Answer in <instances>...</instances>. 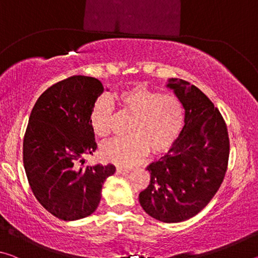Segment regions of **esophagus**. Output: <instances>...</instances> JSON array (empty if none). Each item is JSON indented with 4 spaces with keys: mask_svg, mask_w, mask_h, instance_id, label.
I'll use <instances>...</instances> for the list:
<instances>
[{
    "mask_svg": "<svg viewBox=\"0 0 258 258\" xmlns=\"http://www.w3.org/2000/svg\"><path fill=\"white\" fill-rule=\"evenodd\" d=\"M127 173H128L127 169H124V168H121V167H117L116 168V174H117V175H125V174H127Z\"/></svg>",
    "mask_w": 258,
    "mask_h": 258,
    "instance_id": "1",
    "label": "esophagus"
}]
</instances>
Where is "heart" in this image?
Masks as SVG:
<instances>
[{
  "instance_id": "b5f03b06",
  "label": "heart",
  "mask_w": 258,
  "mask_h": 258,
  "mask_svg": "<svg viewBox=\"0 0 258 258\" xmlns=\"http://www.w3.org/2000/svg\"><path fill=\"white\" fill-rule=\"evenodd\" d=\"M124 112L133 116L127 133L131 137L116 139L102 146V158L123 167L140 163L148 152L165 154L175 145L184 127V107L172 94H161L143 84L128 87L118 94ZM115 108L107 95L95 100L90 110V125L98 137L106 139L112 132Z\"/></svg>"
}]
</instances>
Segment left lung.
<instances>
[{
  "mask_svg": "<svg viewBox=\"0 0 258 258\" xmlns=\"http://www.w3.org/2000/svg\"><path fill=\"white\" fill-rule=\"evenodd\" d=\"M184 107V127L167 154L147 167L150 183L140 192L145 212L165 223H177L207 206L223 182L230 154L226 124L198 87L169 78Z\"/></svg>",
  "mask_w": 258,
  "mask_h": 258,
  "instance_id": "8db88e82",
  "label": "left lung"
}]
</instances>
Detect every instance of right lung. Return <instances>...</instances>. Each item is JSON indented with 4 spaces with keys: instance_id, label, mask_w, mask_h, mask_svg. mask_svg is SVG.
Here are the masks:
<instances>
[{
    "instance_id": "add662e5",
    "label": "right lung",
    "mask_w": 258,
    "mask_h": 258,
    "mask_svg": "<svg viewBox=\"0 0 258 258\" xmlns=\"http://www.w3.org/2000/svg\"><path fill=\"white\" fill-rule=\"evenodd\" d=\"M103 92L94 77L72 76L41 94L29 116L23 147L35 198L52 215L76 221L94 213L111 164L84 166L97 149L90 110Z\"/></svg>"
}]
</instances>
